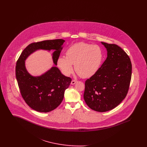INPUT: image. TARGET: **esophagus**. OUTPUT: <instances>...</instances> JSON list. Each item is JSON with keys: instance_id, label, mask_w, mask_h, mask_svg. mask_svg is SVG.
<instances>
[{"instance_id": "esophagus-1", "label": "esophagus", "mask_w": 147, "mask_h": 147, "mask_svg": "<svg viewBox=\"0 0 147 147\" xmlns=\"http://www.w3.org/2000/svg\"><path fill=\"white\" fill-rule=\"evenodd\" d=\"M77 82V80H73L71 81V85H74V84H76Z\"/></svg>"}]
</instances>
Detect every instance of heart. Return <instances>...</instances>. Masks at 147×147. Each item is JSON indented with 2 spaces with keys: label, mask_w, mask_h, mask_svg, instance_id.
<instances>
[{
  "label": "heart",
  "mask_w": 147,
  "mask_h": 147,
  "mask_svg": "<svg viewBox=\"0 0 147 147\" xmlns=\"http://www.w3.org/2000/svg\"><path fill=\"white\" fill-rule=\"evenodd\" d=\"M66 55L67 57H60L57 60V65L65 76L73 71V64L80 77L89 78L98 71L103 59V52L100 46L84 42L70 46Z\"/></svg>",
  "instance_id": "heart-1"
}]
</instances>
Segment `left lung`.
<instances>
[{"label":"left lung","instance_id":"left-lung-1","mask_svg":"<svg viewBox=\"0 0 147 147\" xmlns=\"http://www.w3.org/2000/svg\"><path fill=\"white\" fill-rule=\"evenodd\" d=\"M107 57L98 71L85 83L84 98L92 110L106 112L126 98L132 76L129 56L119 46L101 42Z\"/></svg>","mask_w":147,"mask_h":147}]
</instances>
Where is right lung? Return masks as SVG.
<instances>
[{"mask_svg":"<svg viewBox=\"0 0 147 147\" xmlns=\"http://www.w3.org/2000/svg\"><path fill=\"white\" fill-rule=\"evenodd\" d=\"M64 41L56 39L32 43L24 49L17 61L15 74L21 96L35 111L49 112L56 109L62 102L64 91L69 87L71 79L63 75L56 67L41 76L33 77L26 70L25 61L36 50L53 49L55 50L53 61L57 65Z\"/></svg>","mask_w":147,"mask_h":147,"instance_id":"right-lung-1","label":"right lung"}]
</instances>
